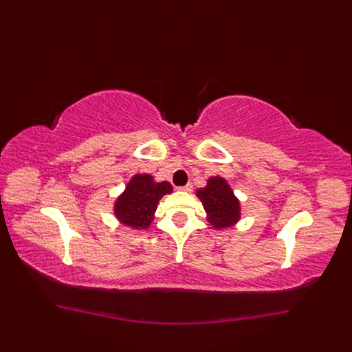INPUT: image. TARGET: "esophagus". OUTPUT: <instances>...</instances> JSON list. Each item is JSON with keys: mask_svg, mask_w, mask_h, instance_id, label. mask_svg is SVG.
I'll return each mask as SVG.
<instances>
[{"mask_svg": "<svg viewBox=\"0 0 352 352\" xmlns=\"http://www.w3.org/2000/svg\"><path fill=\"white\" fill-rule=\"evenodd\" d=\"M180 190H186V192H190V190H192V184H188V185H185V186H182V188H179Z\"/></svg>", "mask_w": 352, "mask_h": 352, "instance_id": "1", "label": "esophagus"}]
</instances>
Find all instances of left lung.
Masks as SVG:
<instances>
[{
	"label": "left lung",
	"mask_w": 352,
	"mask_h": 352,
	"mask_svg": "<svg viewBox=\"0 0 352 352\" xmlns=\"http://www.w3.org/2000/svg\"><path fill=\"white\" fill-rule=\"evenodd\" d=\"M202 201L208 220L216 229H225L239 220V201L233 195L225 179L219 176L210 177L206 188L197 190Z\"/></svg>",
	"instance_id": "obj_1"
}]
</instances>
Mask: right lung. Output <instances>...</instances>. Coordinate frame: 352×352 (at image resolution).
I'll return each instance as SVG.
<instances>
[{
  "label": "right lung",
  "mask_w": 352,
  "mask_h": 352,
  "mask_svg": "<svg viewBox=\"0 0 352 352\" xmlns=\"http://www.w3.org/2000/svg\"><path fill=\"white\" fill-rule=\"evenodd\" d=\"M168 182L155 184L150 175H136L117 198L114 212L124 225L135 229H146L153 221L158 199L172 192Z\"/></svg>",
  "instance_id": "1"
}]
</instances>
